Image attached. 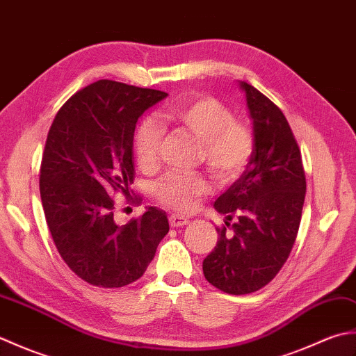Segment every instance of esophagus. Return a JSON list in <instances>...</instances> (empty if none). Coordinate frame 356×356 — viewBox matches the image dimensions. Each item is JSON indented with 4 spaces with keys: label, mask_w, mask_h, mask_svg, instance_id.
<instances>
[{
    "label": "esophagus",
    "mask_w": 356,
    "mask_h": 356,
    "mask_svg": "<svg viewBox=\"0 0 356 356\" xmlns=\"http://www.w3.org/2000/svg\"><path fill=\"white\" fill-rule=\"evenodd\" d=\"M170 225L172 226V228H182V226H185V225H188V218L185 217V216H182V214H171L170 216Z\"/></svg>",
    "instance_id": "34e87169"
}]
</instances>
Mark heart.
I'll return each mask as SVG.
<instances>
[{
    "instance_id": "b5f03b06",
    "label": "heart",
    "mask_w": 356,
    "mask_h": 356,
    "mask_svg": "<svg viewBox=\"0 0 356 356\" xmlns=\"http://www.w3.org/2000/svg\"><path fill=\"white\" fill-rule=\"evenodd\" d=\"M166 118L186 128L202 145V157L208 168L220 177H234L245 168L252 154V136L243 124L234 120L232 113L213 97L202 96L174 104ZM161 128L153 119H145L136 133V157L142 166L157 162ZM157 199L176 209L188 211L202 195L208 184L199 176L166 174L154 188Z\"/></svg>"
}]
</instances>
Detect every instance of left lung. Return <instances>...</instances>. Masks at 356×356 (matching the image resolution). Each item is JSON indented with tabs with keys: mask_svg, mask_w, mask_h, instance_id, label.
<instances>
[{
	"mask_svg": "<svg viewBox=\"0 0 356 356\" xmlns=\"http://www.w3.org/2000/svg\"><path fill=\"white\" fill-rule=\"evenodd\" d=\"M252 120V154L243 174L214 203L232 236L217 228L218 240L203 274L226 293L261 289L289 257L306 195L300 148L277 105L245 81H238Z\"/></svg>",
	"mask_w": 356,
	"mask_h": 356,
	"instance_id": "1",
	"label": "left lung"
}]
</instances>
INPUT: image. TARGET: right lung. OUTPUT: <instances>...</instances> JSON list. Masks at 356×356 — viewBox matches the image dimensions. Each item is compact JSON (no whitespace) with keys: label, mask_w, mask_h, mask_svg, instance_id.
Segmentation results:
<instances>
[{"label":"right lung","mask_w":356,"mask_h":356,"mask_svg":"<svg viewBox=\"0 0 356 356\" xmlns=\"http://www.w3.org/2000/svg\"><path fill=\"white\" fill-rule=\"evenodd\" d=\"M166 96L97 81L72 96L50 127L40 177L45 220L63 260L93 286L139 280L170 231L165 211L156 207L116 223L111 199L118 191L130 195L136 124Z\"/></svg>","instance_id":"1"}]
</instances>
